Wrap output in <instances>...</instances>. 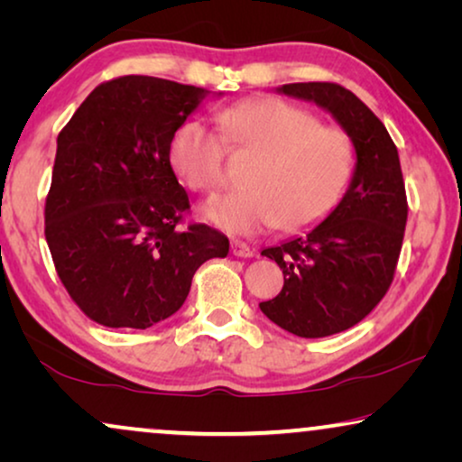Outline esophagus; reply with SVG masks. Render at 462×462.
Segmentation results:
<instances>
[{
	"instance_id": "1",
	"label": "esophagus",
	"mask_w": 462,
	"mask_h": 462,
	"mask_svg": "<svg viewBox=\"0 0 462 462\" xmlns=\"http://www.w3.org/2000/svg\"><path fill=\"white\" fill-rule=\"evenodd\" d=\"M231 252L239 258H252V256H254V248H250V245L245 242H239V239H236V242L231 244Z\"/></svg>"
}]
</instances>
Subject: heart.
Instances as JSON below:
<instances>
[{"label":"heart","instance_id":"heart-1","mask_svg":"<svg viewBox=\"0 0 462 462\" xmlns=\"http://www.w3.org/2000/svg\"><path fill=\"white\" fill-rule=\"evenodd\" d=\"M223 136L185 122L170 141V163L189 189L214 193L225 182L226 145L258 155L245 185L204 208L208 220L231 233L280 225L296 231L332 212L349 185L356 151L343 128L319 124L305 106L283 98L244 100L218 113Z\"/></svg>","mask_w":462,"mask_h":462}]
</instances>
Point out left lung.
<instances>
[{"label":"left lung","mask_w":462,"mask_h":462,"mask_svg":"<svg viewBox=\"0 0 462 462\" xmlns=\"http://www.w3.org/2000/svg\"><path fill=\"white\" fill-rule=\"evenodd\" d=\"M277 92L330 113L356 147L349 189L328 218L261 252L283 273L282 292L261 311L296 337L321 338L359 324L387 294L408 220L406 187L387 128L351 90L307 81Z\"/></svg>","instance_id":"1"}]
</instances>
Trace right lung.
Instances as JSON below:
<instances>
[{"mask_svg":"<svg viewBox=\"0 0 462 462\" xmlns=\"http://www.w3.org/2000/svg\"><path fill=\"white\" fill-rule=\"evenodd\" d=\"M208 90L149 75L105 81L56 141L46 242L62 286L88 318L144 330L185 302L229 239L208 225L182 229L187 191L170 141Z\"/></svg>","mask_w":462,"mask_h":462,"instance_id":"obj_1","label":"right lung"}]
</instances>
